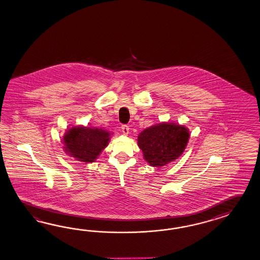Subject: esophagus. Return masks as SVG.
Wrapping results in <instances>:
<instances>
[{
  "label": "esophagus",
  "mask_w": 260,
  "mask_h": 260,
  "mask_svg": "<svg viewBox=\"0 0 260 260\" xmlns=\"http://www.w3.org/2000/svg\"><path fill=\"white\" fill-rule=\"evenodd\" d=\"M121 131H122L123 135L127 136L129 134V126L128 125H122L121 126Z\"/></svg>",
  "instance_id": "obj_1"
}]
</instances>
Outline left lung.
Returning <instances> with one entry per match:
<instances>
[{
    "label": "left lung",
    "instance_id": "obj_1",
    "mask_svg": "<svg viewBox=\"0 0 260 260\" xmlns=\"http://www.w3.org/2000/svg\"><path fill=\"white\" fill-rule=\"evenodd\" d=\"M189 139L185 125L161 122L148 127L138 137V145L150 166L163 167L184 153Z\"/></svg>",
    "mask_w": 260,
    "mask_h": 260
}]
</instances>
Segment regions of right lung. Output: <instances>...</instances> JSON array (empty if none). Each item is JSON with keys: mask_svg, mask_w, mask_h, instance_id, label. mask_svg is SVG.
I'll return each mask as SVG.
<instances>
[{"mask_svg": "<svg viewBox=\"0 0 260 260\" xmlns=\"http://www.w3.org/2000/svg\"><path fill=\"white\" fill-rule=\"evenodd\" d=\"M111 134L103 128L79 126L69 128L63 137L68 155L84 163H92L108 145Z\"/></svg>", "mask_w": 260, "mask_h": 260, "instance_id": "obj_1", "label": "right lung"}]
</instances>
